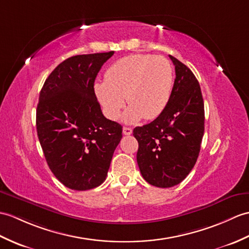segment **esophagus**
Segmentation results:
<instances>
[{
  "label": "esophagus",
  "instance_id": "obj_1",
  "mask_svg": "<svg viewBox=\"0 0 249 249\" xmlns=\"http://www.w3.org/2000/svg\"><path fill=\"white\" fill-rule=\"evenodd\" d=\"M123 134L125 136H129L132 134V129L130 128V127H124L123 128Z\"/></svg>",
  "mask_w": 249,
  "mask_h": 249
}]
</instances>
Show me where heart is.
<instances>
[{
  "label": "heart",
  "mask_w": 249,
  "mask_h": 249,
  "mask_svg": "<svg viewBox=\"0 0 249 249\" xmlns=\"http://www.w3.org/2000/svg\"><path fill=\"white\" fill-rule=\"evenodd\" d=\"M173 89V69L161 56L135 54L113 62L105 73V82L96 83L95 94L106 115L118 119L125 105L126 123L142 118L154 120L163 112Z\"/></svg>",
  "instance_id": "obj_1"
}]
</instances>
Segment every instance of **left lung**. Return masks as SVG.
Listing matches in <instances>:
<instances>
[{
    "instance_id": "left-lung-1",
    "label": "left lung",
    "mask_w": 249,
    "mask_h": 249,
    "mask_svg": "<svg viewBox=\"0 0 249 249\" xmlns=\"http://www.w3.org/2000/svg\"><path fill=\"white\" fill-rule=\"evenodd\" d=\"M176 78L163 112L149 124L134 129L137 162L152 186L180 183L196 163L205 131L204 100L198 80L190 69L170 55Z\"/></svg>"
}]
</instances>
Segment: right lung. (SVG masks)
Listing matches in <instances>:
<instances>
[{"label": "right lung", "instance_id": "1", "mask_svg": "<svg viewBox=\"0 0 249 249\" xmlns=\"http://www.w3.org/2000/svg\"><path fill=\"white\" fill-rule=\"evenodd\" d=\"M114 54L77 55L57 66L40 91L36 126L48 165L69 189L86 191L105 181L122 126L101 110L94 82Z\"/></svg>", "mask_w": 249, "mask_h": 249}]
</instances>
